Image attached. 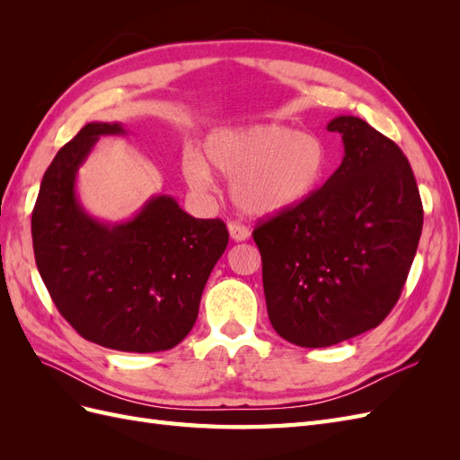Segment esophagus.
<instances>
[{"mask_svg": "<svg viewBox=\"0 0 460 460\" xmlns=\"http://www.w3.org/2000/svg\"><path fill=\"white\" fill-rule=\"evenodd\" d=\"M228 232L234 242H245L249 238V228L240 225V222H228Z\"/></svg>", "mask_w": 460, "mask_h": 460, "instance_id": "obj_1", "label": "esophagus"}]
</instances>
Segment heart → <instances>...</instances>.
Wrapping results in <instances>:
<instances>
[{
  "label": "heart",
  "instance_id": "b5f03b06",
  "mask_svg": "<svg viewBox=\"0 0 460 460\" xmlns=\"http://www.w3.org/2000/svg\"><path fill=\"white\" fill-rule=\"evenodd\" d=\"M205 157L191 151L182 172L191 190L207 191L213 172L232 178L230 198L249 217H274L311 199L330 169V151L318 134L278 122L218 128L208 134Z\"/></svg>",
  "mask_w": 460,
  "mask_h": 460
}]
</instances>
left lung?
Wrapping results in <instances>:
<instances>
[{"label": "left lung", "instance_id": "8db88e82", "mask_svg": "<svg viewBox=\"0 0 460 460\" xmlns=\"http://www.w3.org/2000/svg\"><path fill=\"white\" fill-rule=\"evenodd\" d=\"M326 128L343 142L338 171L253 232L270 324L299 347L336 345L382 323L405 286L424 220L395 142L351 115Z\"/></svg>", "mask_w": 460, "mask_h": 460}]
</instances>
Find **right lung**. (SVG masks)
<instances>
[{
  "label": "right lung",
  "mask_w": 460,
  "mask_h": 460,
  "mask_svg": "<svg viewBox=\"0 0 460 460\" xmlns=\"http://www.w3.org/2000/svg\"><path fill=\"white\" fill-rule=\"evenodd\" d=\"M122 122H90L41 178L32 243L55 307L82 338L107 349H172L193 328L217 261L228 245L218 218H193L172 196H153L132 218L92 217L76 193L78 169Z\"/></svg>",
  "instance_id": "obj_1"
}]
</instances>
